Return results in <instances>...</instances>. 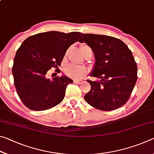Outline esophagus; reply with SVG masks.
Instances as JSON below:
<instances>
[{
  "mask_svg": "<svg viewBox=\"0 0 154 154\" xmlns=\"http://www.w3.org/2000/svg\"><path fill=\"white\" fill-rule=\"evenodd\" d=\"M83 82L82 80H80V79H75L74 80V83H82Z\"/></svg>",
  "mask_w": 154,
  "mask_h": 154,
  "instance_id": "1",
  "label": "esophagus"
}]
</instances>
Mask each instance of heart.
Returning <instances> with one entry per match:
<instances>
[{
  "mask_svg": "<svg viewBox=\"0 0 154 154\" xmlns=\"http://www.w3.org/2000/svg\"><path fill=\"white\" fill-rule=\"evenodd\" d=\"M89 47L85 45H83L81 47L83 54L86 51V49ZM65 72L68 76L73 78V79H82L84 75L87 73L88 69L85 66H79L77 64H70L65 67Z\"/></svg>",
  "mask_w": 154,
  "mask_h": 154,
  "instance_id": "obj_1",
  "label": "heart"
}]
</instances>
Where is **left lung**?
Wrapping results in <instances>:
<instances>
[{"mask_svg": "<svg viewBox=\"0 0 154 154\" xmlns=\"http://www.w3.org/2000/svg\"><path fill=\"white\" fill-rule=\"evenodd\" d=\"M94 54L95 63L89 81L91 89L84 96L86 102L102 111H112L126 103L137 80V65L132 51L123 41L113 36L82 33Z\"/></svg>", "mask_w": 154, "mask_h": 154, "instance_id": "8db88e82", "label": "left lung"}]
</instances>
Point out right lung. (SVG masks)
Returning a JSON list of instances; mask_svg holds the SVG:
<instances>
[{"instance_id":"add662e5","label":"right lung","mask_w":154,"mask_h":154,"mask_svg":"<svg viewBox=\"0 0 154 154\" xmlns=\"http://www.w3.org/2000/svg\"><path fill=\"white\" fill-rule=\"evenodd\" d=\"M79 32H41L27 38L17 49L12 74L20 100L28 109L44 111L63 100L66 88L73 81L64 75L46 77L51 67L60 66L67 49L81 41Z\"/></svg>"}]
</instances>
